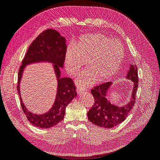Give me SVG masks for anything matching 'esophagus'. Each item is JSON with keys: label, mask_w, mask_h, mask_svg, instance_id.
<instances>
[{"label": "esophagus", "mask_w": 160, "mask_h": 160, "mask_svg": "<svg viewBox=\"0 0 160 160\" xmlns=\"http://www.w3.org/2000/svg\"><path fill=\"white\" fill-rule=\"evenodd\" d=\"M85 91H86V89L85 88H82V87H79V88L77 89V92L78 93H83V92H85Z\"/></svg>", "instance_id": "34e87169"}]
</instances>
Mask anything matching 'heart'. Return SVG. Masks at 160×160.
Masks as SVG:
<instances>
[{
    "label": "heart",
    "instance_id": "heart-1",
    "mask_svg": "<svg viewBox=\"0 0 160 160\" xmlns=\"http://www.w3.org/2000/svg\"><path fill=\"white\" fill-rule=\"evenodd\" d=\"M124 57V48L118 40L103 34L90 33L81 37L77 45H71L65 55V65L71 75L78 74L87 62L86 71L79 78L81 84L108 80L117 72Z\"/></svg>",
    "mask_w": 160,
    "mask_h": 160
}]
</instances>
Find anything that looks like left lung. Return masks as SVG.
<instances>
[{
    "mask_svg": "<svg viewBox=\"0 0 160 160\" xmlns=\"http://www.w3.org/2000/svg\"><path fill=\"white\" fill-rule=\"evenodd\" d=\"M127 79L133 81V89L130 102L122 108H119L111 104L106 99L108 91L111 85V81L105 82L102 84L95 86L91 89L95 101L93 105L88 113V117L91 123L99 127L111 128L122 123L127 118L135 103V96L138 88V71L136 65H131L130 69L127 75Z\"/></svg>",
    "mask_w": 160,
    "mask_h": 160,
    "instance_id": "obj_1",
    "label": "left lung"
}]
</instances>
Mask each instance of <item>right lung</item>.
I'll use <instances>...</instances> for the list:
<instances>
[{
  "instance_id": "1",
  "label": "right lung",
  "mask_w": 160,
  "mask_h": 160,
  "mask_svg": "<svg viewBox=\"0 0 160 160\" xmlns=\"http://www.w3.org/2000/svg\"><path fill=\"white\" fill-rule=\"evenodd\" d=\"M67 45L65 38L53 29H47L38 35L32 41L26 52L19 67L17 91L20 97L21 105L24 113L29 122L40 128H50L55 126L63 119L65 109L71 100L77 96L76 87L69 77L60 78L59 67H62L65 59ZM49 61L54 63L58 79V89L56 99L52 108L47 113L42 115L34 114L28 111L20 98L19 84L25 65L32 62Z\"/></svg>"
}]
</instances>
